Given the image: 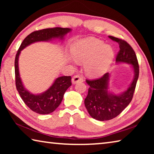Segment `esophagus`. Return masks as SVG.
Segmentation results:
<instances>
[{"mask_svg":"<svg viewBox=\"0 0 154 154\" xmlns=\"http://www.w3.org/2000/svg\"><path fill=\"white\" fill-rule=\"evenodd\" d=\"M83 77H81L79 75H75V76L72 78V83H73V84H75V83H77L78 82H83Z\"/></svg>","mask_w":154,"mask_h":154,"instance_id":"1","label":"esophagus"}]
</instances>
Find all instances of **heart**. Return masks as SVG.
Here are the masks:
<instances>
[{
  "instance_id": "heart-1",
  "label": "heart",
  "mask_w": 154,
  "mask_h": 154,
  "mask_svg": "<svg viewBox=\"0 0 154 154\" xmlns=\"http://www.w3.org/2000/svg\"><path fill=\"white\" fill-rule=\"evenodd\" d=\"M72 54L78 62H85V71L91 77L103 75L114 58L113 49L94 37L78 41L72 47Z\"/></svg>"
}]
</instances>
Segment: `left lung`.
I'll return each instance as SVG.
<instances>
[{
	"label": "left lung",
	"mask_w": 154,
	"mask_h": 154,
	"mask_svg": "<svg viewBox=\"0 0 154 154\" xmlns=\"http://www.w3.org/2000/svg\"><path fill=\"white\" fill-rule=\"evenodd\" d=\"M118 43L119 51L116 56V62H126L132 64L134 69V79L128 88L121 94L116 95L108 92L109 74L106 72L96 79H86L90 85L88 96L84 100L88 113L94 119L106 121L116 118L131 102L139 75V66L134 49L126 41L109 36Z\"/></svg>",
	"instance_id": "left-lung-1"
}]
</instances>
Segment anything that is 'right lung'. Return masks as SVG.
<instances>
[{
    "label": "right lung",
    "mask_w": 154,
    "mask_h": 154,
    "mask_svg": "<svg viewBox=\"0 0 154 154\" xmlns=\"http://www.w3.org/2000/svg\"><path fill=\"white\" fill-rule=\"evenodd\" d=\"M71 30L68 28H51L34 31L26 37L18 49L15 59V85L21 98L31 110L38 114H49L58 108L61 103L66 90L72 85L71 76L58 77L51 86L41 94H33L24 88L20 77L18 58L21 51L31 43L47 41L51 38L62 39L65 35Z\"/></svg>",
    "instance_id": "add662e5"
}]
</instances>
